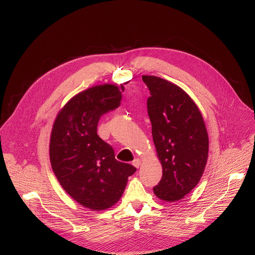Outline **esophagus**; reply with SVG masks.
<instances>
[{"instance_id": "1", "label": "esophagus", "mask_w": 255, "mask_h": 255, "mask_svg": "<svg viewBox=\"0 0 255 255\" xmlns=\"http://www.w3.org/2000/svg\"><path fill=\"white\" fill-rule=\"evenodd\" d=\"M132 164H133L136 168H139V166H140V164H141V160H140L139 158H136V159H134V160H133Z\"/></svg>"}]
</instances>
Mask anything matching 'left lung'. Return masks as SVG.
Segmentation results:
<instances>
[{
    "label": "left lung",
    "mask_w": 255,
    "mask_h": 255,
    "mask_svg": "<svg viewBox=\"0 0 255 255\" xmlns=\"http://www.w3.org/2000/svg\"><path fill=\"white\" fill-rule=\"evenodd\" d=\"M150 91L147 111L162 177L153 188L165 202L184 199L204 173L209 137L204 118L193 99L178 86L155 76H142Z\"/></svg>",
    "instance_id": "1"
}]
</instances>
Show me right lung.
Instances as JSON below:
<instances>
[{
	"label": "right lung",
	"mask_w": 255,
	"mask_h": 255,
	"mask_svg": "<svg viewBox=\"0 0 255 255\" xmlns=\"http://www.w3.org/2000/svg\"><path fill=\"white\" fill-rule=\"evenodd\" d=\"M104 84L75 95L60 109L50 135L49 157L62 189L93 211L114 206L136 168L115 158L97 134L100 117L118 108L124 86Z\"/></svg>",
	"instance_id": "right-lung-1"
}]
</instances>
